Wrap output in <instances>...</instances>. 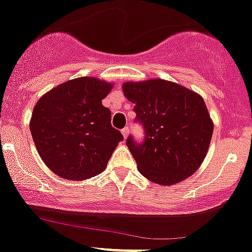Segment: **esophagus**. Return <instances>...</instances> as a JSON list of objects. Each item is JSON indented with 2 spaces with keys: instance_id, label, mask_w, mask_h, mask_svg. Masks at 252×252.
I'll list each match as a JSON object with an SVG mask.
<instances>
[{
  "instance_id": "esophagus-1",
  "label": "esophagus",
  "mask_w": 252,
  "mask_h": 252,
  "mask_svg": "<svg viewBox=\"0 0 252 252\" xmlns=\"http://www.w3.org/2000/svg\"><path fill=\"white\" fill-rule=\"evenodd\" d=\"M122 134H123L124 139H126V135H128V134H129V128H126H126L122 129Z\"/></svg>"
}]
</instances>
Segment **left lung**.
<instances>
[{"instance_id": "1", "label": "left lung", "mask_w": 252, "mask_h": 252, "mask_svg": "<svg viewBox=\"0 0 252 252\" xmlns=\"http://www.w3.org/2000/svg\"><path fill=\"white\" fill-rule=\"evenodd\" d=\"M124 96L134 103V121L144 126V140L131 135L126 146L144 177L173 185L203 162L213 134V122L203 98L175 82L161 79L123 84Z\"/></svg>"}]
</instances>
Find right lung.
Instances as JSON below:
<instances>
[{
  "label": "right lung",
  "mask_w": 252,
  "mask_h": 252,
  "mask_svg": "<svg viewBox=\"0 0 252 252\" xmlns=\"http://www.w3.org/2000/svg\"><path fill=\"white\" fill-rule=\"evenodd\" d=\"M112 85L79 77L44 94L33 109L31 133L45 165L66 180L81 181L106 168L123 135L102 104Z\"/></svg>",
  "instance_id": "1"
}]
</instances>
